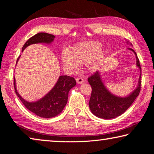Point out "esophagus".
Listing matches in <instances>:
<instances>
[{"label": "esophagus", "instance_id": "esophagus-1", "mask_svg": "<svg viewBox=\"0 0 154 154\" xmlns=\"http://www.w3.org/2000/svg\"><path fill=\"white\" fill-rule=\"evenodd\" d=\"M77 82L79 83V84H81V83H83V82H84V80H83V78L82 77H79V78H77Z\"/></svg>", "mask_w": 154, "mask_h": 154}]
</instances>
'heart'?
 Here are the masks:
<instances>
[{
  "mask_svg": "<svg viewBox=\"0 0 154 154\" xmlns=\"http://www.w3.org/2000/svg\"><path fill=\"white\" fill-rule=\"evenodd\" d=\"M102 44L98 41H88L78 43L72 47L71 51H64L62 54V61L69 71H77L79 64L85 63L90 72H95L100 68L103 58Z\"/></svg>",
  "mask_w": 154,
  "mask_h": 154,
  "instance_id": "b5f03b06",
  "label": "heart"
}]
</instances>
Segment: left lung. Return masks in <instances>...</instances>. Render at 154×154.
Listing matches in <instances>:
<instances>
[{
    "instance_id": "1",
    "label": "left lung",
    "mask_w": 154,
    "mask_h": 154,
    "mask_svg": "<svg viewBox=\"0 0 154 154\" xmlns=\"http://www.w3.org/2000/svg\"><path fill=\"white\" fill-rule=\"evenodd\" d=\"M127 43H128L127 41ZM131 44V43H130ZM134 53L137 58V66L140 70L139 60L133 49L128 48ZM141 70L138 86L133 92L126 97H119L111 94L106 89L101 79L100 72L96 71L88 77V82L92 87L89 106L92 113L98 118L102 119H112L117 118L124 113L128 109L135 99L139 96L141 85Z\"/></svg>"
}]
</instances>
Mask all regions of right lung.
I'll list each match as a JSON object with an SVG mask.
<instances>
[{"instance_id":"obj_1","label":"right lung","mask_w":154,"mask_h":154,"mask_svg":"<svg viewBox=\"0 0 154 154\" xmlns=\"http://www.w3.org/2000/svg\"><path fill=\"white\" fill-rule=\"evenodd\" d=\"M54 38L55 36L51 34L45 32L37 33L30 37L25 43L22 51H24L25 48L32 44L38 43H51L54 41ZM20 57H18L17 60L16 64L19 60ZM75 85H76V81L73 77L67 75H61L59 77L58 82H56L54 87L44 97L36 102L30 103L22 98L17 92L14 78L15 92L20 100L28 110L37 116L45 118H54L61 113L67 103L70 90Z\"/></svg>"}]
</instances>
